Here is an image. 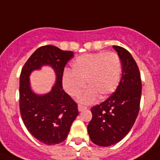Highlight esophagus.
<instances>
[{"label":"esophagus","instance_id":"1","mask_svg":"<svg viewBox=\"0 0 160 160\" xmlns=\"http://www.w3.org/2000/svg\"><path fill=\"white\" fill-rule=\"evenodd\" d=\"M78 111L82 112V111H83L84 109H87V107L83 106V105H78Z\"/></svg>","mask_w":160,"mask_h":160}]
</instances>
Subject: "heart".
Segmentation results:
<instances>
[{"instance_id":"obj_1","label":"heart","mask_w":160,"mask_h":160,"mask_svg":"<svg viewBox=\"0 0 160 160\" xmlns=\"http://www.w3.org/2000/svg\"><path fill=\"white\" fill-rule=\"evenodd\" d=\"M65 71L62 83L70 96H77L87 86L88 89L78 96L82 104H91L96 99H106L115 92L122 74V64L117 54L98 52L77 57Z\"/></svg>"}]
</instances>
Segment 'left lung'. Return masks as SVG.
<instances>
[{
    "label": "left lung",
    "instance_id": "obj_1",
    "mask_svg": "<svg viewBox=\"0 0 160 160\" xmlns=\"http://www.w3.org/2000/svg\"><path fill=\"white\" fill-rule=\"evenodd\" d=\"M122 62V78L115 92L92 108L88 126L90 139L100 146H110L128 135L140 109L142 80L139 68L128 51L113 46Z\"/></svg>",
    "mask_w": 160,
    "mask_h": 160
}]
</instances>
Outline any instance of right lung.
<instances>
[{"instance_id": "right-lung-1", "label": "right lung", "mask_w": 160, "mask_h": 160, "mask_svg": "<svg viewBox=\"0 0 160 160\" xmlns=\"http://www.w3.org/2000/svg\"><path fill=\"white\" fill-rule=\"evenodd\" d=\"M73 57V52L62 51L54 46L39 47L28 59L19 78V109L23 122L32 135L42 143L51 146L64 142L71 125L78 115L77 104L62 86L64 66ZM43 66L55 72L56 82L46 94L32 91L30 75Z\"/></svg>"}]
</instances>
